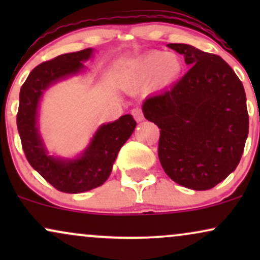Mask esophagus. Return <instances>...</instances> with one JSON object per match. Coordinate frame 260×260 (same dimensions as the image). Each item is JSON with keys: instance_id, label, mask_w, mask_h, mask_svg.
Returning a JSON list of instances; mask_svg holds the SVG:
<instances>
[{"instance_id": "1", "label": "esophagus", "mask_w": 260, "mask_h": 260, "mask_svg": "<svg viewBox=\"0 0 260 260\" xmlns=\"http://www.w3.org/2000/svg\"><path fill=\"white\" fill-rule=\"evenodd\" d=\"M132 115L134 117V120L137 122H140L144 120V115H143V111L142 109H139V107H136V109L132 110Z\"/></svg>"}]
</instances>
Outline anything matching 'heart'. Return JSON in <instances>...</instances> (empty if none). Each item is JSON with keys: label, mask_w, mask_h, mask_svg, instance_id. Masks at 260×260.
Listing matches in <instances>:
<instances>
[{"label": "heart", "mask_w": 260, "mask_h": 260, "mask_svg": "<svg viewBox=\"0 0 260 260\" xmlns=\"http://www.w3.org/2000/svg\"><path fill=\"white\" fill-rule=\"evenodd\" d=\"M182 61L171 52L150 51L133 62L128 72V79L136 85H147L153 82L155 86L165 88L180 78Z\"/></svg>", "instance_id": "1"}]
</instances>
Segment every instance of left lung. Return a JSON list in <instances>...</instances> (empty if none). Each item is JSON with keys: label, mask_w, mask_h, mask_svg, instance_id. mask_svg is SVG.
Instances as JSON below:
<instances>
[{"label": "left lung", "mask_w": 260, "mask_h": 260, "mask_svg": "<svg viewBox=\"0 0 260 260\" xmlns=\"http://www.w3.org/2000/svg\"><path fill=\"white\" fill-rule=\"evenodd\" d=\"M189 71L170 90L143 104L160 128L157 155L166 175L194 190L215 187L235 171L248 136L242 82L217 55L187 44H169Z\"/></svg>", "instance_id": "left-lung-1"}]
</instances>
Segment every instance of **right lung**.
Wrapping results in <instances>:
<instances>
[{"instance_id": "right-lung-1", "label": "right lung", "mask_w": 260, "mask_h": 260, "mask_svg": "<svg viewBox=\"0 0 260 260\" xmlns=\"http://www.w3.org/2000/svg\"><path fill=\"white\" fill-rule=\"evenodd\" d=\"M91 52V49H85L43 62L31 71L20 88L17 127L23 151L31 168L59 192L83 193L101 186L137 124L132 116L124 115L101 126L79 159L64 161L46 154L37 127L39 100L50 84L78 73L83 68L82 62L90 57Z\"/></svg>"}]
</instances>
